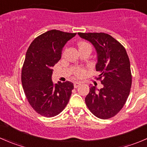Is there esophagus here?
Masks as SVG:
<instances>
[{"mask_svg": "<svg viewBox=\"0 0 147 147\" xmlns=\"http://www.w3.org/2000/svg\"><path fill=\"white\" fill-rule=\"evenodd\" d=\"M80 84H81L80 82H75V83H74V87H75V88H78V87H79V86L80 85Z\"/></svg>", "mask_w": 147, "mask_h": 147, "instance_id": "obj_1", "label": "esophagus"}]
</instances>
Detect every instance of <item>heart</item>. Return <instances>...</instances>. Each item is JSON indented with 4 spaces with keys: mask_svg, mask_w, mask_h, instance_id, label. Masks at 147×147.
<instances>
[{
    "mask_svg": "<svg viewBox=\"0 0 147 147\" xmlns=\"http://www.w3.org/2000/svg\"><path fill=\"white\" fill-rule=\"evenodd\" d=\"M86 45H90V44L87 43V42H81L78 44L79 47H81V46ZM84 73H85V71H84V69H82V68H80V69H78L76 70V75L78 77H80H80H82L83 75H84Z\"/></svg>",
    "mask_w": 147,
    "mask_h": 147,
    "instance_id": "b5f03b06",
    "label": "heart"
}]
</instances>
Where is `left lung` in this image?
I'll return each mask as SVG.
<instances>
[{
	"instance_id": "8db88e82",
	"label": "left lung",
	"mask_w": 147,
	"mask_h": 147,
	"mask_svg": "<svg viewBox=\"0 0 147 147\" xmlns=\"http://www.w3.org/2000/svg\"><path fill=\"white\" fill-rule=\"evenodd\" d=\"M90 41L97 53L96 78L103 87L96 92L92 86L85 103L97 117L107 119L117 115L127 102L131 87V73L128 55L124 46L111 35L104 32H78Z\"/></svg>"
}]
</instances>
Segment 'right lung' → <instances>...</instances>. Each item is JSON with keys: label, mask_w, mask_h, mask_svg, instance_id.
<instances>
[{"label": "right lung", "mask_w": 147, "mask_h": 147, "mask_svg": "<svg viewBox=\"0 0 147 147\" xmlns=\"http://www.w3.org/2000/svg\"><path fill=\"white\" fill-rule=\"evenodd\" d=\"M76 33L51 30L37 37L26 55L21 72L25 94L37 113L45 117L59 115L70 98L73 83L53 84L52 67L61 58L66 42Z\"/></svg>", "instance_id": "right-lung-1"}]
</instances>
